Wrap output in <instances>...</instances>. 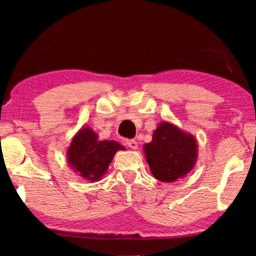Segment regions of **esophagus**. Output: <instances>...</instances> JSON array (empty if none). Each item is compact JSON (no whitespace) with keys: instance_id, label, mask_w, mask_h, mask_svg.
Returning a JSON list of instances; mask_svg holds the SVG:
<instances>
[{"instance_id":"1","label":"esophagus","mask_w":256,"mask_h":256,"mask_svg":"<svg viewBox=\"0 0 256 256\" xmlns=\"http://www.w3.org/2000/svg\"><path fill=\"white\" fill-rule=\"evenodd\" d=\"M126 144H127L130 149H138V142H136L135 140H127V141H126Z\"/></svg>"}]
</instances>
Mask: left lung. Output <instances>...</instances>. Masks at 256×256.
<instances>
[{"label": "left lung", "instance_id": "obj_1", "mask_svg": "<svg viewBox=\"0 0 256 256\" xmlns=\"http://www.w3.org/2000/svg\"><path fill=\"white\" fill-rule=\"evenodd\" d=\"M143 152L152 176L164 183H172L194 168L198 143L190 132L162 121L154 130L152 142L143 146Z\"/></svg>", "mask_w": 256, "mask_h": 256}]
</instances>
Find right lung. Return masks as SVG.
Listing matches in <instances>:
<instances>
[{"instance_id":"add662e5","label":"right lung","mask_w":256,"mask_h":256,"mask_svg":"<svg viewBox=\"0 0 256 256\" xmlns=\"http://www.w3.org/2000/svg\"><path fill=\"white\" fill-rule=\"evenodd\" d=\"M118 150H126L116 141H100L99 136L88 126H84L73 136L66 150L68 163L76 174L94 183L106 174L108 166Z\"/></svg>"}]
</instances>
